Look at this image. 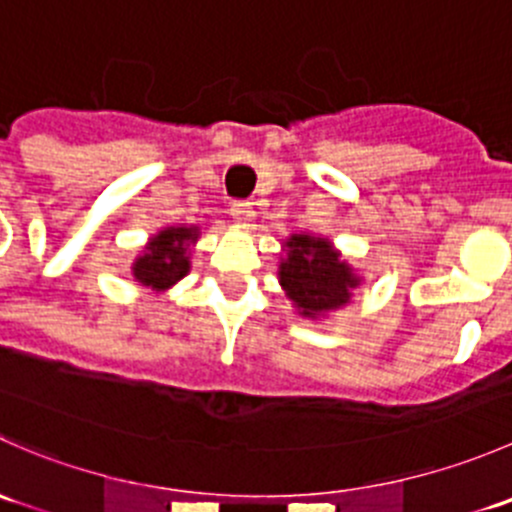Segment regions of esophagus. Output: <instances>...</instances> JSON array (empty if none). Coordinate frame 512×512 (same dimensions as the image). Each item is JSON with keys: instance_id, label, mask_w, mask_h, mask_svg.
Returning a JSON list of instances; mask_svg holds the SVG:
<instances>
[{"instance_id": "1", "label": "esophagus", "mask_w": 512, "mask_h": 512, "mask_svg": "<svg viewBox=\"0 0 512 512\" xmlns=\"http://www.w3.org/2000/svg\"><path fill=\"white\" fill-rule=\"evenodd\" d=\"M230 215H232V223L237 227H245L250 230L255 225V210H252L250 203H235L230 205Z\"/></svg>"}]
</instances>
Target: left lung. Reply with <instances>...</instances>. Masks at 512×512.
Listing matches in <instances>:
<instances>
[{
  "mask_svg": "<svg viewBox=\"0 0 512 512\" xmlns=\"http://www.w3.org/2000/svg\"><path fill=\"white\" fill-rule=\"evenodd\" d=\"M277 280L285 289L287 302L304 319L327 317L347 307L354 289L361 287L352 262L344 260L334 242L312 232H294L282 242Z\"/></svg>",
  "mask_w": 512,
  "mask_h": 512,
  "instance_id": "1",
  "label": "left lung"
}]
</instances>
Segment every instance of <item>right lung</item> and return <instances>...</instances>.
I'll use <instances>...</instances> for the list:
<instances>
[{"mask_svg":"<svg viewBox=\"0 0 512 512\" xmlns=\"http://www.w3.org/2000/svg\"><path fill=\"white\" fill-rule=\"evenodd\" d=\"M200 240V225H168L148 237L131 265L133 280L153 294H165L190 272V255Z\"/></svg>","mask_w":512,"mask_h":512,"instance_id":"add662e5","label":"right lung"}]
</instances>
